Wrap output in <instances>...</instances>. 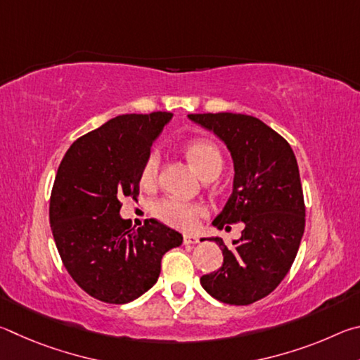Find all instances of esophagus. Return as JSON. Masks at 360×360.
<instances>
[{
    "label": "esophagus",
    "mask_w": 360,
    "mask_h": 360,
    "mask_svg": "<svg viewBox=\"0 0 360 360\" xmlns=\"http://www.w3.org/2000/svg\"><path fill=\"white\" fill-rule=\"evenodd\" d=\"M182 243H184V245H195V243H198V236L184 235V238H182Z\"/></svg>",
    "instance_id": "34e87169"
}]
</instances>
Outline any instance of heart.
Instances as JSON below:
<instances>
[{
    "label": "heart",
    "instance_id": "obj_1",
    "mask_svg": "<svg viewBox=\"0 0 360 360\" xmlns=\"http://www.w3.org/2000/svg\"><path fill=\"white\" fill-rule=\"evenodd\" d=\"M186 155L202 178H208L212 174H219L224 165V158L217 146L206 139H195L186 146ZM158 168H160V158L157 152H150L143 163L141 172H139V184L144 188L155 187L158 179ZM152 214L158 221L163 222L168 227L176 230H192L197 225L198 219L205 214V210L197 203L179 202L173 198L158 200L152 205Z\"/></svg>",
    "mask_w": 360,
    "mask_h": 360
}]
</instances>
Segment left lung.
I'll use <instances>...</instances> for the list:
<instances>
[{
  "mask_svg": "<svg viewBox=\"0 0 360 360\" xmlns=\"http://www.w3.org/2000/svg\"><path fill=\"white\" fill-rule=\"evenodd\" d=\"M214 131L233 158V192L212 225L245 222L233 248L222 249L224 264L200 283L216 300L251 304L275 290L288 275L304 230V202L297 158L290 144L257 117L246 114H188Z\"/></svg>",
  "mask_w": 360,
  "mask_h": 360,
  "instance_id": "1",
  "label": "left lung"
}]
</instances>
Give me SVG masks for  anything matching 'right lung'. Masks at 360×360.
I'll use <instances>...</instances> for the list:
<instances>
[{"label": "right lung", "mask_w": 360, "mask_h": 360, "mask_svg": "<svg viewBox=\"0 0 360 360\" xmlns=\"http://www.w3.org/2000/svg\"><path fill=\"white\" fill-rule=\"evenodd\" d=\"M172 112L124 114L77 138L51 193V229L66 270L96 300L122 304L157 283L162 257L182 236L155 219L131 229L122 198L139 195V172Z\"/></svg>", "instance_id": "right-lung-1"}]
</instances>
